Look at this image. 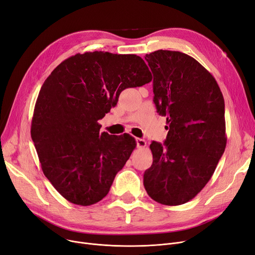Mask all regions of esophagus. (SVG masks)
<instances>
[{
  "label": "esophagus",
  "instance_id": "esophagus-1",
  "mask_svg": "<svg viewBox=\"0 0 255 255\" xmlns=\"http://www.w3.org/2000/svg\"><path fill=\"white\" fill-rule=\"evenodd\" d=\"M136 144L138 148H144V146L146 145V142L142 138H136Z\"/></svg>",
  "mask_w": 255,
  "mask_h": 255
}]
</instances>
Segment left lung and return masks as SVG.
<instances>
[{
    "instance_id": "left-lung-1",
    "label": "left lung",
    "mask_w": 255,
    "mask_h": 255,
    "mask_svg": "<svg viewBox=\"0 0 255 255\" xmlns=\"http://www.w3.org/2000/svg\"><path fill=\"white\" fill-rule=\"evenodd\" d=\"M144 59L168 133L163 144H150L153 163L143 185L155 202L179 206L202 191L225 150L224 99L214 76L186 53L160 49Z\"/></svg>"
}]
</instances>
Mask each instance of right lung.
I'll list each match as a JSON object with an SVG mask.
<instances>
[{"mask_svg": "<svg viewBox=\"0 0 255 255\" xmlns=\"http://www.w3.org/2000/svg\"><path fill=\"white\" fill-rule=\"evenodd\" d=\"M151 80L140 57L107 51L76 53L45 79L31 136L44 176L68 202L91 206L109 193L136 141L129 134L100 133L98 120L117 104L123 90Z\"/></svg>", "mask_w": 255, "mask_h": 255, "instance_id": "1", "label": "right lung"}]
</instances>
